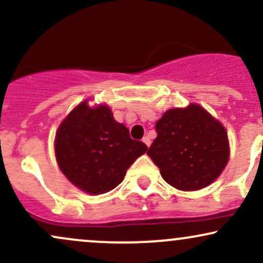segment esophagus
Masks as SVG:
<instances>
[{
	"mask_svg": "<svg viewBox=\"0 0 263 263\" xmlns=\"http://www.w3.org/2000/svg\"><path fill=\"white\" fill-rule=\"evenodd\" d=\"M142 142H143V143L146 144L147 147H149V144H151V140H149L148 136H144V137L142 138Z\"/></svg>",
	"mask_w": 263,
	"mask_h": 263,
	"instance_id": "1",
	"label": "esophagus"
}]
</instances>
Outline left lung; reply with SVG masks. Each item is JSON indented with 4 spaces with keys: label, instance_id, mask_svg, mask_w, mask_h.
I'll return each instance as SVG.
<instances>
[{
    "label": "left lung",
    "instance_id": "obj_1",
    "mask_svg": "<svg viewBox=\"0 0 263 263\" xmlns=\"http://www.w3.org/2000/svg\"><path fill=\"white\" fill-rule=\"evenodd\" d=\"M156 131L147 155L174 188L184 192L205 188L228 164L230 149L225 127L199 105L165 111Z\"/></svg>",
    "mask_w": 263,
    "mask_h": 263
}]
</instances>
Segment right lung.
I'll return each mask as SVG.
<instances>
[{
    "label": "right lung",
    "instance_id": "obj_1",
    "mask_svg": "<svg viewBox=\"0 0 263 263\" xmlns=\"http://www.w3.org/2000/svg\"><path fill=\"white\" fill-rule=\"evenodd\" d=\"M147 151L115 121L110 107H90L81 102L60 123L55 135V157L63 174L87 194L110 192L123 180L126 171Z\"/></svg>",
    "mask_w": 263,
    "mask_h": 263
}]
</instances>
